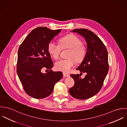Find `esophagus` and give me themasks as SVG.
I'll return each instance as SVG.
<instances>
[{"instance_id":"1","label":"esophagus","mask_w":127,"mask_h":127,"mask_svg":"<svg viewBox=\"0 0 127 127\" xmlns=\"http://www.w3.org/2000/svg\"><path fill=\"white\" fill-rule=\"evenodd\" d=\"M63 75L64 77H69L70 76V75L66 73H64Z\"/></svg>"}]
</instances>
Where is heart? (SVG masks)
Listing matches in <instances>:
<instances>
[{"label": "heart", "instance_id": "1", "mask_svg": "<svg viewBox=\"0 0 127 127\" xmlns=\"http://www.w3.org/2000/svg\"><path fill=\"white\" fill-rule=\"evenodd\" d=\"M60 44L54 41H50L47 46L49 54L55 60L59 58L63 49H69L66 57L67 58L61 59L55 64L56 70L64 73L69 72L75 65L76 61L80 62L83 60L86 53V48L82 43L81 40L76 36L69 34L60 39Z\"/></svg>", "mask_w": 127, "mask_h": 127}]
</instances>
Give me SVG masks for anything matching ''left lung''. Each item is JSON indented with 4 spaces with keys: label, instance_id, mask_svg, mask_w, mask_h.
<instances>
[{
    "label": "left lung",
    "instance_id": "left-lung-1",
    "mask_svg": "<svg viewBox=\"0 0 127 127\" xmlns=\"http://www.w3.org/2000/svg\"><path fill=\"white\" fill-rule=\"evenodd\" d=\"M72 32L83 36L87 42L86 54L77 68L87 75L82 79L80 74H71L75 83L69 92L76 99L85 100L96 95L103 86L109 71L108 51L102 41L90 30L80 28Z\"/></svg>",
    "mask_w": 127,
    "mask_h": 127
}]
</instances>
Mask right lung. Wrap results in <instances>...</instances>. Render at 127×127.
I'll return each mask as SVG.
<instances>
[{
  "label": "right lung",
  "mask_w": 127,
  "mask_h": 127,
  "mask_svg": "<svg viewBox=\"0 0 127 127\" xmlns=\"http://www.w3.org/2000/svg\"><path fill=\"white\" fill-rule=\"evenodd\" d=\"M61 30H52L45 27L36 28L18 48L17 73L25 92L33 98L42 99L49 96L55 84L63 77L62 72L51 69L53 63L47 50L49 42ZM42 68L50 71L42 73Z\"/></svg>",
  "instance_id": "obj_1"
}]
</instances>
